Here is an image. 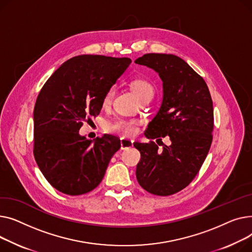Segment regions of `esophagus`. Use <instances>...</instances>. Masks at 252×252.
Returning a JSON list of instances; mask_svg holds the SVG:
<instances>
[{
	"instance_id": "obj_1",
	"label": "esophagus",
	"mask_w": 252,
	"mask_h": 252,
	"mask_svg": "<svg viewBox=\"0 0 252 252\" xmlns=\"http://www.w3.org/2000/svg\"><path fill=\"white\" fill-rule=\"evenodd\" d=\"M120 141H121V149H122V150H127V149H129V147L133 146V142H134L132 139L124 138V137H122V138L120 139Z\"/></svg>"
}]
</instances>
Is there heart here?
<instances>
[{
  "label": "heart",
  "mask_w": 252,
  "mask_h": 252,
  "mask_svg": "<svg viewBox=\"0 0 252 252\" xmlns=\"http://www.w3.org/2000/svg\"><path fill=\"white\" fill-rule=\"evenodd\" d=\"M130 87L135 94V95L140 98L147 94L154 93L153 85L145 79L142 78H135L130 81ZM116 90L114 86L109 87L106 93L102 95V106L109 107L113 100L115 95ZM139 122L136 119H125V118H116V119L110 121L106 125V130L109 133L119 135L121 137H130L135 135L138 131Z\"/></svg>",
  "instance_id": "heart-1"
}]
</instances>
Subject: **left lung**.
<instances>
[{
    "label": "left lung",
    "instance_id": "obj_1",
    "mask_svg": "<svg viewBox=\"0 0 252 252\" xmlns=\"http://www.w3.org/2000/svg\"><path fill=\"white\" fill-rule=\"evenodd\" d=\"M135 63L158 72L164 90L161 106L144 134L160 141L162 137L170 138V144H162L161 150L153 140L134 142L141 155L136 178L152 194L172 195L195 178L209 154L214 130L213 99L204 79L179 57L152 53Z\"/></svg>",
    "mask_w": 252,
    "mask_h": 252
}]
</instances>
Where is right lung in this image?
Instances as JSON below:
<instances>
[{
    "mask_svg": "<svg viewBox=\"0 0 252 252\" xmlns=\"http://www.w3.org/2000/svg\"><path fill=\"white\" fill-rule=\"evenodd\" d=\"M131 63L129 58L74 57L40 90L33 111V155L44 178L68 195L94 190L121 147L114 135L94 141L79 135L83 122L99 114L102 95Z\"/></svg>",
    "mask_w": 252,
    "mask_h": 252,
    "instance_id": "right-lung-1",
    "label": "right lung"
}]
</instances>
